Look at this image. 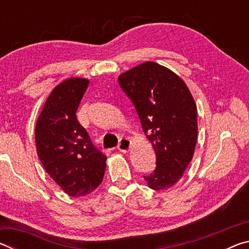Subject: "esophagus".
Wrapping results in <instances>:
<instances>
[{
	"instance_id": "1",
	"label": "esophagus",
	"mask_w": 249,
	"mask_h": 249,
	"mask_svg": "<svg viewBox=\"0 0 249 249\" xmlns=\"http://www.w3.org/2000/svg\"><path fill=\"white\" fill-rule=\"evenodd\" d=\"M130 146H132V142H130L128 138L124 137L120 140V144H119V146H117V149L122 151V153H127L130 148Z\"/></svg>"
}]
</instances>
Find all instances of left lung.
Returning a JSON list of instances; mask_svg holds the SVG:
<instances>
[{
	"label": "left lung",
	"instance_id": "1",
	"mask_svg": "<svg viewBox=\"0 0 249 249\" xmlns=\"http://www.w3.org/2000/svg\"><path fill=\"white\" fill-rule=\"evenodd\" d=\"M119 83L156 154V169L144 179L153 190L171 188L182 178L197 141L196 104L190 90L179 75L153 61L122 73Z\"/></svg>",
	"mask_w": 249,
	"mask_h": 249
}]
</instances>
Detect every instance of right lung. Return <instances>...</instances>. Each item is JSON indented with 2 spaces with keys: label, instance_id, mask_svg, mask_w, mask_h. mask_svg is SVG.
Here are the masks:
<instances>
[{
  "label": "right lung",
  "instance_id": "obj_1",
  "mask_svg": "<svg viewBox=\"0 0 249 249\" xmlns=\"http://www.w3.org/2000/svg\"><path fill=\"white\" fill-rule=\"evenodd\" d=\"M89 80L70 78L54 88L37 120V155L45 170L67 195L91 193L103 180L107 156L95 148L75 112Z\"/></svg>",
  "mask_w": 249,
  "mask_h": 249
}]
</instances>
